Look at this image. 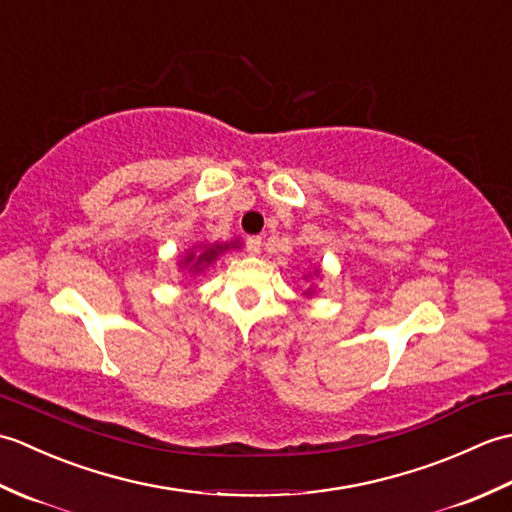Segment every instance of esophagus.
I'll use <instances>...</instances> for the list:
<instances>
[{"instance_id": "34e87169", "label": "esophagus", "mask_w": 512, "mask_h": 512, "mask_svg": "<svg viewBox=\"0 0 512 512\" xmlns=\"http://www.w3.org/2000/svg\"><path fill=\"white\" fill-rule=\"evenodd\" d=\"M246 250L250 255H259V250H262V237H248L246 239Z\"/></svg>"}]
</instances>
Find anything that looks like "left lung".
<instances>
[{"label":"left lung","mask_w":512,"mask_h":512,"mask_svg":"<svg viewBox=\"0 0 512 512\" xmlns=\"http://www.w3.org/2000/svg\"><path fill=\"white\" fill-rule=\"evenodd\" d=\"M306 295H310V290H308V292H306Z\"/></svg>","instance_id":"8db88e82"}]
</instances>
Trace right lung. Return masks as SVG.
Instances as JSON below:
<instances>
[{
  "label": "right lung",
  "instance_id": "add662e5",
  "mask_svg": "<svg viewBox=\"0 0 512 512\" xmlns=\"http://www.w3.org/2000/svg\"><path fill=\"white\" fill-rule=\"evenodd\" d=\"M233 246H235V242L233 244H206L198 250V253H195V250H189L187 257L180 262V266L187 270V273H202L206 266L213 264L217 257L226 253V250Z\"/></svg>",
  "mask_w": 512,
  "mask_h": 512
}]
</instances>
